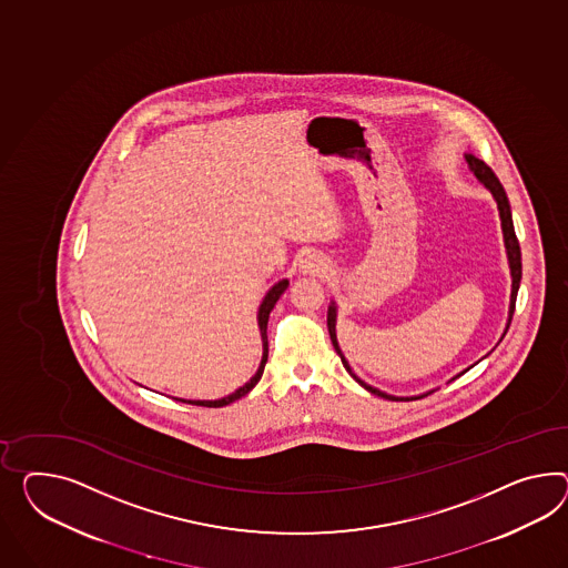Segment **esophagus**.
Listing matches in <instances>:
<instances>
[{
  "mask_svg": "<svg viewBox=\"0 0 568 568\" xmlns=\"http://www.w3.org/2000/svg\"><path fill=\"white\" fill-rule=\"evenodd\" d=\"M303 272L305 274H325L327 272V262L317 255V253H311L303 260Z\"/></svg>",
  "mask_w": 568,
  "mask_h": 568,
  "instance_id": "1",
  "label": "esophagus"
}]
</instances>
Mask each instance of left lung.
Masks as SVG:
<instances>
[{
  "mask_svg": "<svg viewBox=\"0 0 568 568\" xmlns=\"http://www.w3.org/2000/svg\"><path fill=\"white\" fill-rule=\"evenodd\" d=\"M467 164H469V169L474 171V175L480 179L481 183L488 187V190L493 191V195H495L496 205H498V212H500V220H503V233H505V247H507V255H509V265H510V276H513V292H510V311H509V323H507V329H509L510 320H513V313H515V303H517V291H519V284H521V247H519V241H517V234H515V226H513V219H510V205L509 200H507V193L503 190V185H500V181L496 179L495 173H493V169L486 164V162L480 161V159H474V156H469L467 154ZM327 329H329V337H332V344H334L335 352L339 354V358H342V363L346 366V371H348L352 377L356 378L361 385H363L364 389H368L371 393H375L378 397H385V399H392V402H409V397H395V395H387V393L378 392L375 387H371V385H366L364 381L356 377L354 373H352V368H349L348 363H346V358H344V354H342V349L337 346V339H335V306H329V313H327Z\"/></svg>",
  "mask_w": 568,
  "mask_h": 568,
  "instance_id": "obj_1",
  "label": "left lung"
}]
</instances>
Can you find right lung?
Here are the masks:
<instances>
[{
	"instance_id": "obj_1",
	"label": "right lung",
	"mask_w": 568,
	"mask_h": 568,
	"mask_svg": "<svg viewBox=\"0 0 568 568\" xmlns=\"http://www.w3.org/2000/svg\"><path fill=\"white\" fill-rule=\"evenodd\" d=\"M288 288V280H282V282H277L276 286H272V291L265 294V298H263L262 306H260V329H262V339H263V358L262 364H260V371L255 373V377L251 378L248 383H245L241 389H236V392L231 393L229 397H222V399H214V402H185V399H179V402H183V404H193V406H204V407H222L229 406V404H233L236 399H241L243 395H247L255 385H257V381L262 378L263 368H265V363H267V320H270V313H272V308L277 303V298L282 296V292Z\"/></svg>"
}]
</instances>
